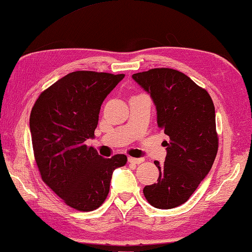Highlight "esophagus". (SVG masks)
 I'll return each mask as SVG.
<instances>
[{
	"mask_svg": "<svg viewBox=\"0 0 252 252\" xmlns=\"http://www.w3.org/2000/svg\"><path fill=\"white\" fill-rule=\"evenodd\" d=\"M128 162L133 164H141L144 162V158H128Z\"/></svg>",
	"mask_w": 252,
	"mask_h": 252,
	"instance_id": "1",
	"label": "esophagus"
}]
</instances>
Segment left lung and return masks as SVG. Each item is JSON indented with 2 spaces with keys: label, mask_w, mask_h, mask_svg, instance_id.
I'll list each match as a JSON object with an SVG mask.
<instances>
[{
  "label": "left lung",
  "mask_w": 252,
  "mask_h": 252,
  "mask_svg": "<svg viewBox=\"0 0 252 252\" xmlns=\"http://www.w3.org/2000/svg\"><path fill=\"white\" fill-rule=\"evenodd\" d=\"M131 78L153 100L158 125L168 136L164 141V164L158 183L143 192L151 205L173 209L185 203L209 174L218 153L216 110L205 89L174 69L156 68Z\"/></svg>",
  "instance_id": "obj_1"
}]
</instances>
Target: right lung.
<instances>
[{"label": "right lung", "instance_id": "right-lung-1", "mask_svg": "<svg viewBox=\"0 0 252 252\" xmlns=\"http://www.w3.org/2000/svg\"><path fill=\"white\" fill-rule=\"evenodd\" d=\"M125 75L75 71L40 94L30 115L36 165L43 182L69 207L93 211L104 203L113 172L126 155L104 158L85 142L94 137L102 101Z\"/></svg>", "mask_w": 252, "mask_h": 252}]
</instances>
